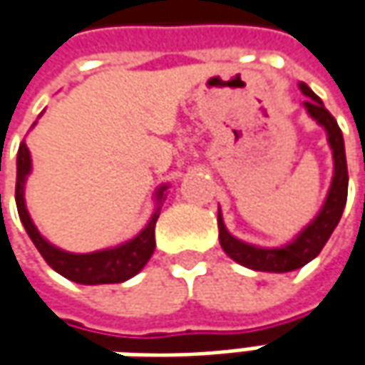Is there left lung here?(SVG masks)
Listing matches in <instances>:
<instances>
[{
	"instance_id": "left-lung-1",
	"label": "left lung",
	"mask_w": 365,
	"mask_h": 365,
	"mask_svg": "<svg viewBox=\"0 0 365 365\" xmlns=\"http://www.w3.org/2000/svg\"><path fill=\"white\" fill-rule=\"evenodd\" d=\"M301 93L307 96L303 103V108L307 115L315 120L319 127L325 129L327 143L331 149L333 158V175L327 195L321 204L319 212L315 218L309 222L307 226L291 238L289 242L281 246H258L245 242L228 232L222 212L218 210V238L220 246L228 257L242 264L246 269L262 270V272H291V270L301 269L307 262L321 252V248L329 240V236L339 224V218L344 214V207L347 202V161H346V145H344V135L333 119L331 113L325 108L323 101L309 88L305 82H299Z\"/></svg>"
}]
</instances>
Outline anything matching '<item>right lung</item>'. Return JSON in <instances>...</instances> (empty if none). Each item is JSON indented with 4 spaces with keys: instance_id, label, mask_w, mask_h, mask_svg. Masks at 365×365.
Segmentation results:
<instances>
[{
    "instance_id": "right-lung-1",
    "label": "right lung",
    "mask_w": 365,
    "mask_h": 365,
    "mask_svg": "<svg viewBox=\"0 0 365 365\" xmlns=\"http://www.w3.org/2000/svg\"><path fill=\"white\" fill-rule=\"evenodd\" d=\"M30 173H32V155H30L26 141H21L18 149V175H16V206H18L19 220L24 224L28 236L32 238L38 252L44 257L46 262L56 270L58 274L81 284H110L129 281L147 264V260L155 250V222L159 218V210L163 206L165 192L170 187L168 183H161L155 190V195H153L155 210H153L149 222L145 224L143 230L137 236H133L131 240H125L117 246H110V248L78 255V252L62 250L52 242H48L40 234V230L36 228L32 216L26 207V197H24L26 182H28Z\"/></svg>"
}]
</instances>
